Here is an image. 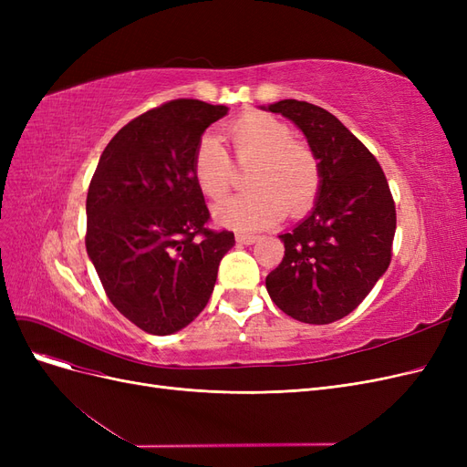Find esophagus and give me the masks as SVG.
I'll list each match as a JSON object with an SVG mask.
<instances>
[{"label":"esophagus","instance_id":"esophagus-1","mask_svg":"<svg viewBox=\"0 0 467 467\" xmlns=\"http://www.w3.org/2000/svg\"><path fill=\"white\" fill-rule=\"evenodd\" d=\"M235 239H237L239 244L251 245V244H255V242H257L259 235H255V234H245V232H237V234H235Z\"/></svg>","mask_w":467,"mask_h":467}]
</instances>
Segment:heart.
I'll return each instance as SVG.
<instances>
[{
  "instance_id": "obj_1",
  "label": "heart",
  "mask_w": 467,
  "mask_h": 467,
  "mask_svg": "<svg viewBox=\"0 0 467 467\" xmlns=\"http://www.w3.org/2000/svg\"><path fill=\"white\" fill-rule=\"evenodd\" d=\"M237 165L249 167L251 191L220 202L214 216L239 230H257L286 216H302L321 191V161L307 144L294 140V130L280 119L251 110L225 129ZM192 177L212 201L228 194L237 179L235 165L218 138L204 136L192 153Z\"/></svg>"
}]
</instances>
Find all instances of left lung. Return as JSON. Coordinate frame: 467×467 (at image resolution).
<instances>
[{
  "label": "left lung",
  "mask_w": 467,
  "mask_h": 467,
  "mask_svg": "<svg viewBox=\"0 0 467 467\" xmlns=\"http://www.w3.org/2000/svg\"><path fill=\"white\" fill-rule=\"evenodd\" d=\"M296 122L321 161L312 214L285 242L266 290L286 316L314 325L348 316L391 263L395 202L374 153L325 109L285 99L268 107Z\"/></svg>",
  "instance_id": "1"
}]
</instances>
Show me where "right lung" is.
<instances>
[{
  "label": "right lung",
  "instance_id": "right-lung-1",
  "mask_svg": "<svg viewBox=\"0 0 467 467\" xmlns=\"http://www.w3.org/2000/svg\"><path fill=\"white\" fill-rule=\"evenodd\" d=\"M228 107L175 99L136 117L107 144L88 191L86 247L110 304L151 335L199 316L235 239L210 230L192 153Z\"/></svg>",
  "mask_w": 467,
  "mask_h": 467
}]
</instances>
